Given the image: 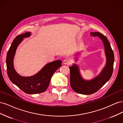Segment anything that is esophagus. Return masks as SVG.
<instances>
[{
	"mask_svg": "<svg viewBox=\"0 0 123 123\" xmlns=\"http://www.w3.org/2000/svg\"><path fill=\"white\" fill-rule=\"evenodd\" d=\"M70 62H71L68 59H66L64 61H63V63H64V64L65 65H69L70 64Z\"/></svg>",
	"mask_w": 123,
	"mask_h": 123,
	"instance_id": "1",
	"label": "esophagus"
}]
</instances>
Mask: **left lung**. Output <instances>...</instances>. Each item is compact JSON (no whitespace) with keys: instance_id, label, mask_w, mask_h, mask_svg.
<instances>
[{"instance_id":"8db88e82","label":"left lung","mask_w":123,"mask_h":123,"mask_svg":"<svg viewBox=\"0 0 123 123\" xmlns=\"http://www.w3.org/2000/svg\"><path fill=\"white\" fill-rule=\"evenodd\" d=\"M90 35L91 36H98L102 40L105 48L106 64L98 75L91 80H86L83 79L76 64H74L71 67H69L71 87L74 91L82 94H91L97 92L110 80L113 70L114 54L108 40L105 36L99 32H90ZM80 54L78 53L77 55L79 56ZM77 57L78 56L75 58L76 61Z\"/></svg>"}]
</instances>
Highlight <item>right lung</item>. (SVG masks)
I'll list each match as a JSON object with an SVG mask.
<instances>
[{
	"mask_svg": "<svg viewBox=\"0 0 123 123\" xmlns=\"http://www.w3.org/2000/svg\"><path fill=\"white\" fill-rule=\"evenodd\" d=\"M31 34V32H25L14 39L6 55V64L8 77L14 84L25 93L37 94L47 90L53 74L62 66V61L57 60L48 63L37 73L31 76H23L18 74L13 65L14 56L18 45L24 38L29 37Z\"/></svg>",
	"mask_w": 123,
	"mask_h": 123,
	"instance_id": "right-lung-1",
	"label": "right lung"
}]
</instances>
